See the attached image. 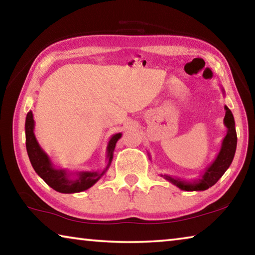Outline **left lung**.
I'll return each mask as SVG.
<instances>
[{
  "label": "left lung",
  "instance_id": "1",
  "mask_svg": "<svg viewBox=\"0 0 255 255\" xmlns=\"http://www.w3.org/2000/svg\"><path fill=\"white\" fill-rule=\"evenodd\" d=\"M223 92L224 89H223ZM225 118H224V125L227 128V133L224 137L222 147L217 156L214 159V162L207 167L204 173L200 176V179L196 181H185L178 178H173L170 175H161L164 179L169 181L172 184H174L181 190L184 191H204V190L209 189L210 187L217 182V181L222 178L223 174L225 173L226 170L230 167V165L234 158L235 150H236V144H237V136L235 130V122L234 117H233L232 111L228 109V107L225 106Z\"/></svg>",
  "mask_w": 255,
  "mask_h": 255
}]
</instances>
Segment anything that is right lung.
Returning <instances> with one entry per match:
<instances>
[{
  "label": "right lung",
  "mask_w": 255,
  "mask_h": 255,
  "mask_svg": "<svg viewBox=\"0 0 255 255\" xmlns=\"http://www.w3.org/2000/svg\"><path fill=\"white\" fill-rule=\"evenodd\" d=\"M25 147L33 170L45 182L60 193H75L91 188L97 183L101 176L109 169L114 158L116 144L123 133L118 132L112 135L107 146L106 169L102 171H84V172H68L63 169H56L50 157L40 147L37 138L34 136V120L32 111H29L25 118Z\"/></svg>",
  "instance_id": "obj_1"
}]
</instances>
